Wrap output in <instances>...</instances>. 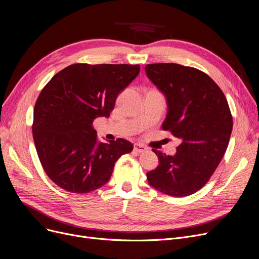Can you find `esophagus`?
Instances as JSON below:
<instances>
[{"label": "esophagus", "instance_id": "1", "mask_svg": "<svg viewBox=\"0 0 259 259\" xmlns=\"http://www.w3.org/2000/svg\"><path fill=\"white\" fill-rule=\"evenodd\" d=\"M148 148L146 147L145 145H143V144H134V151H137V152H144V151H146L147 150Z\"/></svg>", "mask_w": 259, "mask_h": 259}]
</instances>
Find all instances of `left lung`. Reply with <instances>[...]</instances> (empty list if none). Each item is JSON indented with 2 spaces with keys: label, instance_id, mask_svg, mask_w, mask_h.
Listing matches in <instances>:
<instances>
[{
  "label": "left lung",
  "instance_id": "1",
  "mask_svg": "<svg viewBox=\"0 0 259 259\" xmlns=\"http://www.w3.org/2000/svg\"><path fill=\"white\" fill-rule=\"evenodd\" d=\"M145 71L167 100L163 130L181 141L175 155L152 149L160 163L147 172L148 183L172 197L195 194L208 182L228 148L233 129L228 100L217 83L195 67L153 63Z\"/></svg>",
  "mask_w": 259,
  "mask_h": 259
}]
</instances>
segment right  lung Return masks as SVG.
I'll return each instance as SVG.
<instances>
[{
    "instance_id": "right-lung-1",
    "label": "right lung",
    "mask_w": 259,
    "mask_h": 259,
    "mask_svg": "<svg viewBox=\"0 0 259 259\" xmlns=\"http://www.w3.org/2000/svg\"><path fill=\"white\" fill-rule=\"evenodd\" d=\"M140 65L75 63L42 89L33 109L32 137L44 171L66 192L85 194L104 186L119 157L133 145L125 139L102 143L93 120L110 116L118 94Z\"/></svg>"
}]
</instances>
